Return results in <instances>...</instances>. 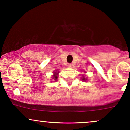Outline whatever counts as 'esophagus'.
<instances>
[{"label": "esophagus", "instance_id": "esophagus-1", "mask_svg": "<svg viewBox=\"0 0 130 130\" xmlns=\"http://www.w3.org/2000/svg\"><path fill=\"white\" fill-rule=\"evenodd\" d=\"M68 66L69 67H72V64H71V63H69V64H68Z\"/></svg>", "mask_w": 130, "mask_h": 130}]
</instances>
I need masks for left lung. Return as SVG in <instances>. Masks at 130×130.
Instances as JSON below:
<instances>
[{"label": "left lung", "mask_w": 130, "mask_h": 130, "mask_svg": "<svg viewBox=\"0 0 130 130\" xmlns=\"http://www.w3.org/2000/svg\"><path fill=\"white\" fill-rule=\"evenodd\" d=\"M83 79V81H86V78H85V77L83 76V79Z\"/></svg>", "instance_id": "1"}]
</instances>
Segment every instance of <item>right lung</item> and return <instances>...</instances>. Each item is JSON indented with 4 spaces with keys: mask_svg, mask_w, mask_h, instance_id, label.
I'll list each match as a JSON object with an SVG mask.
<instances>
[{
    "mask_svg": "<svg viewBox=\"0 0 130 130\" xmlns=\"http://www.w3.org/2000/svg\"><path fill=\"white\" fill-rule=\"evenodd\" d=\"M54 76H53V79H54V80H57V74H58V73H57L56 72H54Z\"/></svg>",
    "mask_w": 130,
    "mask_h": 130,
    "instance_id": "obj_1",
    "label": "right lung"
}]
</instances>
